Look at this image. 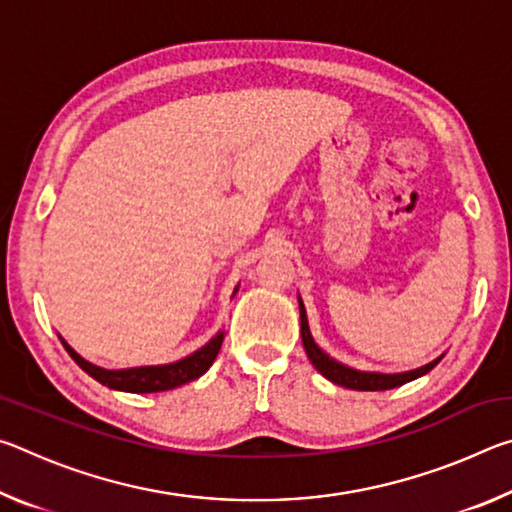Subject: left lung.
Masks as SVG:
<instances>
[{"label":"left lung","instance_id":"left-lung-1","mask_svg":"<svg viewBox=\"0 0 512 512\" xmlns=\"http://www.w3.org/2000/svg\"><path fill=\"white\" fill-rule=\"evenodd\" d=\"M300 334H302V345H305V352L309 361L314 363V368L320 372V375L327 377L334 384H339L343 388H352V391H388V388H397L406 384V381H413L422 375H427L431 368L438 366V361H431L427 366H422L418 370H409V372H397V375H381V372H361L343 366V363L334 361L329 354L318 348L311 339L309 325H307V314H305V305L300 300Z\"/></svg>","mask_w":512,"mask_h":512}]
</instances>
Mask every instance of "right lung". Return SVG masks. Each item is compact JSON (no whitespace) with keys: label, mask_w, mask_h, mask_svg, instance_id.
Returning a JSON list of instances; mask_svg holds the SVG:
<instances>
[{"label":"right lung","mask_w":512,"mask_h":512,"mask_svg":"<svg viewBox=\"0 0 512 512\" xmlns=\"http://www.w3.org/2000/svg\"><path fill=\"white\" fill-rule=\"evenodd\" d=\"M63 341V339H60ZM223 334H216L214 339L194 352L192 357H185L176 363H169V366H151V368H131V370H103L99 366H92L90 361L81 359L69 345L63 341L65 350L69 352L79 366L94 377L99 384L115 388V391H126V393H162V391H173V388L185 386L189 381L198 379L205 375L207 368L212 366L216 354L221 350Z\"/></svg>","instance_id":"obj_1"}]
</instances>
